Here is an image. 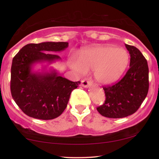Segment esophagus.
I'll return each instance as SVG.
<instances>
[{
  "instance_id": "obj_1",
  "label": "esophagus",
  "mask_w": 159,
  "mask_h": 159,
  "mask_svg": "<svg viewBox=\"0 0 159 159\" xmlns=\"http://www.w3.org/2000/svg\"><path fill=\"white\" fill-rule=\"evenodd\" d=\"M91 84V82L90 80H81V86L84 88H87L88 86H89Z\"/></svg>"
}]
</instances>
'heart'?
<instances>
[{"label": "heart", "instance_id": "1", "mask_svg": "<svg viewBox=\"0 0 159 159\" xmlns=\"http://www.w3.org/2000/svg\"><path fill=\"white\" fill-rule=\"evenodd\" d=\"M128 61L129 55L125 50L111 45H102L83 50L79 60L72 59L70 66L80 75L94 71V77L99 84L108 85L119 79Z\"/></svg>", "mask_w": 159, "mask_h": 159}]
</instances>
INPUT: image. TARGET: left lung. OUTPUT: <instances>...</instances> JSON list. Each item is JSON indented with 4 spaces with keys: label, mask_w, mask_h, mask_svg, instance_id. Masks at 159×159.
<instances>
[{
    "label": "left lung",
    "mask_w": 159,
    "mask_h": 159,
    "mask_svg": "<svg viewBox=\"0 0 159 159\" xmlns=\"http://www.w3.org/2000/svg\"><path fill=\"white\" fill-rule=\"evenodd\" d=\"M130 55V68L116 83L103 86L106 99L97 108L103 116L120 118L128 116L141 106L149 90L147 61L138 48L125 44Z\"/></svg>",
    "instance_id": "1"
}]
</instances>
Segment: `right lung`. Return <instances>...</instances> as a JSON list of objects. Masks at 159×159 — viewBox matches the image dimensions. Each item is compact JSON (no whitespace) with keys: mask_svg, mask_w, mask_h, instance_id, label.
Instances as JSON below:
<instances>
[{"mask_svg":"<svg viewBox=\"0 0 159 159\" xmlns=\"http://www.w3.org/2000/svg\"><path fill=\"white\" fill-rule=\"evenodd\" d=\"M67 42H44L26 45L12 60L10 90L13 99L25 114L41 120L58 117L66 109L71 93L80 81L73 82L55 71L34 73L35 63L60 60L56 54L68 47Z\"/></svg>","mask_w":159,"mask_h":159,"instance_id":"1","label":"right lung"}]
</instances>
